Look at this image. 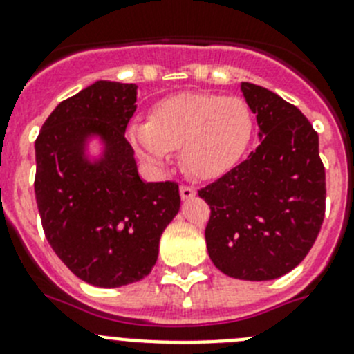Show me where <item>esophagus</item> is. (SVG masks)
I'll return each mask as SVG.
<instances>
[{
  "mask_svg": "<svg viewBox=\"0 0 354 354\" xmlns=\"http://www.w3.org/2000/svg\"><path fill=\"white\" fill-rule=\"evenodd\" d=\"M180 196L183 200H192L196 196V189L192 186H180Z\"/></svg>",
  "mask_w": 354,
  "mask_h": 354,
  "instance_id": "obj_1",
  "label": "esophagus"
}]
</instances>
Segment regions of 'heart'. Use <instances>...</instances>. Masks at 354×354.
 Wrapping results in <instances>:
<instances>
[{
  "label": "heart",
  "mask_w": 354,
  "mask_h": 354,
  "mask_svg": "<svg viewBox=\"0 0 354 354\" xmlns=\"http://www.w3.org/2000/svg\"><path fill=\"white\" fill-rule=\"evenodd\" d=\"M253 138V117L237 97L183 92L156 102L147 122H133L127 140L152 170L170 165L174 149L187 174L200 180L220 179L236 168Z\"/></svg>",
  "instance_id": "obj_1"
}]
</instances>
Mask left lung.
<instances>
[{"label":"left lung","instance_id":"8db88e82","mask_svg":"<svg viewBox=\"0 0 354 354\" xmlns=\"http://www.w3.org/2000/svg\"><path fill=\"white\" fill-rule=\"evenodd\" d=\"M257 118L259 147L239 167L200 189L211 207L205 243L227 277L274 280L310 252L324 220L326 179L319 136L296 106L259 84L241 83Z\"/></svg>","mask_w":354,"mask_h":354}]
</instances>
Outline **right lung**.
Segmentation results:
<instances>
[{
  "label": "right lung",
  "instance_id": "1",
  "mask_svg": "<svg viewBox=\"0 0 354 354\" xmlns=\"http://www.w3.org/2000/svg\"><path fill=\"white\" fill-rule=\"evenodd\" d=\"M138 84L95 81L53 109L35 142V198L53 252L115 289L152 271L180 209L179 184L145 183L126 140Z\"/></svg>",
  "mask_w": 354,
  "mask_h": 354
}]
</instances>
